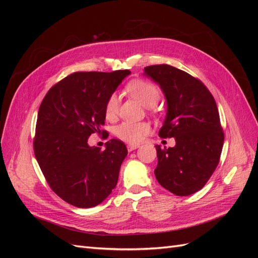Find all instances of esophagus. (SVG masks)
Here are the masks:
<instances>
[{
  "label": "esophagus",
  "mask_w": 258,
  "mask_h": 258,
  "mask_svg": "<svg viewBox=\"0 0 258 258\" xmlns=\"http://www.w3.org/2000/svg\"><path fill=\"white\" fill-rule=\"evenodd\" d=\"M138 147H139V144H129V145L127 146V148H128V152L135 151V150H137Z\"/></svg>",
  "instance_id": "obj_1"
}]
</instances>
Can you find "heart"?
Segmentation results:
<instances>
[{"mask_svg":"<svg viewBox=\"0 0 258 258\" xmlns=\"http://www.w3.org/2000/svg\"><path fill=\"white\" fill-rule=\"evenodd\" d=\"M127 91L135 97L144 106L152 107L156 105L160 99V91L157 86L144 80L131 81L127 85ZM119 105V98L116 93L110 96L105 104V117L113 120L117 116ZM151 124L146 121H122L115 128V135L127 143L141 142L146 135L150 134Z\"/></svg>","mask_w":258,"mask_h":258,"instance_id":"obj_1","label":"heart"}]
</instances>
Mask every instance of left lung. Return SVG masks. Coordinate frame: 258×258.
Instances as JSON below:
<instances>
[{
    "label": "left lung",
    "instance_id": "8db88e82",
    "mask_svg": "<svg viewBox=\"0 0 258 258\" xmlns=\"http://www.w3.org/2000/svg\"><path fill=\"white\" fill-rule=\"evenodd\" d=\"M144 75L160 86L167 100L159 137L175 140L173 147L156 145L155 176L176 196H189L206 185L220 162L224 132L216 102L204 83L174 67L150 66Z\"/></svg>",
    "mask_w": 258,
    "mask_h": 258
}]
</instances>
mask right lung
I'll return each instance as SVG.
<instances>
[{"label":"right lung","instance_id":"1","mask_svg":"<svg viewBox=\"0 0 258 258\" xmlns=\"http://www.w3.org/2000/svg\"><path fill=\"white\" fill-rule=\"evenodd\" d=\"M129 74L75 72L52 86L38 108L35 158L50 188L74 207L100 205L118 181L126 145L112 139L102 151L88 138L105 132L106 101Z\"/></svg>","mask_w":258,"mask_h":258}]
</instances>
